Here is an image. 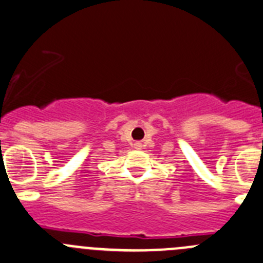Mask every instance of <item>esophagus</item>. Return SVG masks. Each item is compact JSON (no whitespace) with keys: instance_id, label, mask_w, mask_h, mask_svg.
<instances>
[{"instance_id":"34e87169","label":"esophagus","mask_w":263,"mask_h":263,"mask_svg":"<svg viewBox=\"0 0 263 263\" xmlns=\"http://www.w3.org/2000/svg\"><path fill=\"white\" fill-rule=\"evenodd\" d=\"M140 146H141V145H140V142H136V147H137V149H140Z\"/></svg>"}]
</instances>
